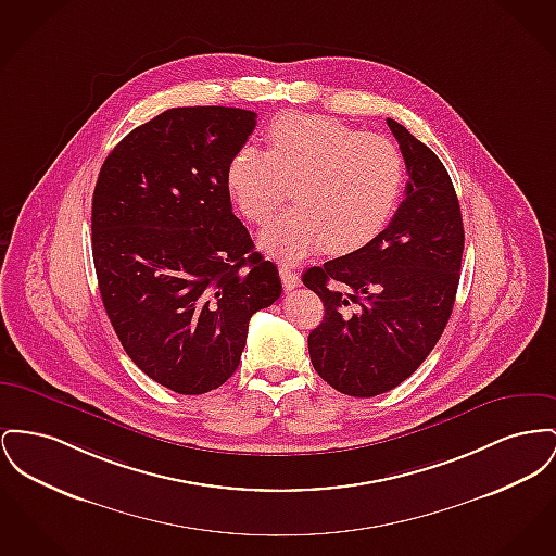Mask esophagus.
Segmentation results:
<instances>
[{
	"label": "esophagus",
	"instance_id": "esophagus-1",
	"mask_svg": "<svg viewBox=\"0 0 556 556\" xmlns=\"http://www.w3.org/2000/svg\"><path fill=\"white\" fill-rule=\"evenodd\" d=\"M279 275H281V283H283L286 290H294V288L300 286V275H298V270L292 268V266L281 264L279 266Z\"/></svg>",
	"mask_w": 556,
	"mask_h": 556
}]
</instances>
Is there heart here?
I'll list each match as a JSON object with an SVG mask.
<instances>
[{"instance_id": "obj_1", "label": "heart", "mask_w": 556, "mask_h": 556, "mask_svg": "<svg viewBox=\"0 0 556 556\" xmlns=\"http://www.w3.org/2000/svg\"><path fill=\"white\" fill-rule=\"evenodd\" d=\"M268 149L241 147L227 165V191L245 220L264 225L294 185L295 207L261 232L273 258L295 262L327 245L344 256L391 223L403 191V157L378 134L308 113H286L266 131Z\"/></svg>"}]
</instances>
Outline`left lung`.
<instances>
[{
    "label": "left lung",
    "mask_w": 556,
    "mask_h": 556,
    "mask_svg": "<svg viewBox=\"0 0 556 556\" xmlns=\"http://www.w3.org/2000/svg\"><path fill=\"white\" fill-rule=\"evenodd\" d=\"M387 124L409 176L405 199L369 245L302 275L326 308L308 333L313 367L351 396L392 391L430 355L454 308L464 252L445 165L407 128Z\"/></svg>",
    "instance_id": "left-lung-1"
}]
</instances>
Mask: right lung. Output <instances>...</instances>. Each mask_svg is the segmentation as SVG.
I'll list each match as a JSON object with an SVG mask.
<instances>
[{"instance_id": "1", "label": "right lung", "mask_w": 556, "mask_h": 556, "mask_svg": "<svg viewBox=\"0 0 556 556\" xmlns=\"http://www.w3.org/2000/svg\"><path fill=\"white\" fill-rule=\"evenodd\" d=\"M256 113L178 106L131 130L92 197L100 298L124 351L180 394L223 387L256 311L281 295L279 270L232 214L227 165Z\"/></svg>"}]
</instances>
